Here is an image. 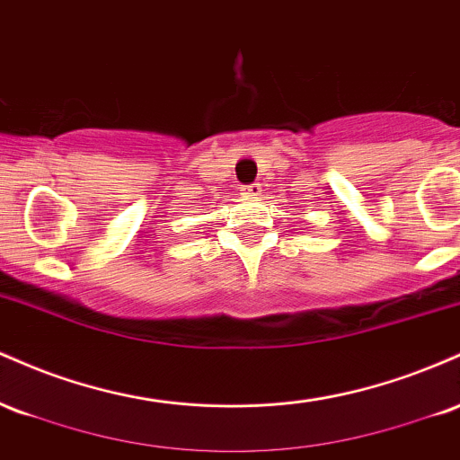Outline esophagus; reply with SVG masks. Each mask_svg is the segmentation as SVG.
<instances>
[{"label": "esophagus", "mask_w": 460, "mask_h": 460, "mask_svg": "<svg viewBox=\"0 0 460 460\" xmlns=\"http://www.w3.org/2000/svg\"><path fill=\"white\" fill-rule=\"evenodd\" d=\"M242 194H244V197H260L261 186H260V183H251V186L242 188Z\"/></svg>", "instance_id": "obj_1"}]
</instances>
